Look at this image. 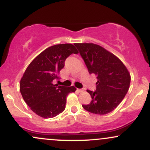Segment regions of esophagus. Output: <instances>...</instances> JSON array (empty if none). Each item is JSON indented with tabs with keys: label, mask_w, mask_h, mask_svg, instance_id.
I'll return each instance as SVG.
<instances>
[{
	"label": "esophagus",
	"mask_w": 150,
	"mask_h": 150,
	"mask_svg": "<svg viewBox=\"0 0 150 150\" xmlns=\"http://www.w3.org/2000/svg\"><path fill=\"white\" fill-rule=\"evenodd\" d=\"M77 92H83V89H77Z\"/></svg>",
	"instance_id": "34e87169"
}]
</instances>
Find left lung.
Returning <instances> with one entry per match:
<instances>
[{
	"instance_id": "8db88e82",
	"label": "left lung",
	"mask_w": 150,
	"mask_h": 150,
	"mask_svg": "<svg viewBox=\"0 0 150 150\" xmlns=\"http://www.w3.org/2000/svg\"><path fill=\"white\" fill-rule=\"evenodd\" d=\"M90 74L97 77L95 92L87 89L92 100L82 105L86 111L98 115L111 112L128 92L130 83L129 71L118 57L97 44H75Z\"/></svg>"
}]
</instances>
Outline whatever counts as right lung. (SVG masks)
Listing matches in <instances>:
<instances>
[{
	"label": "right lung",
	"instance_id": "right-lung-1",
	"mask_svg": "<svg viewBox=\"0 0 150 150\" xmlns=\"http://www.w3.org/2000/svg\"><path fill=\"white\" fill-rule=\"evenodd\" d=\"M77 53L73 44H56L43 51L28 65L20 80V90L26 104L38 116L53 118L65 110L67 96L76 88L53 85V81L59 78L65 59Z\"/></svg>",
	"mask_w": 150,
	"mask_h": 150
}]
</instances>
